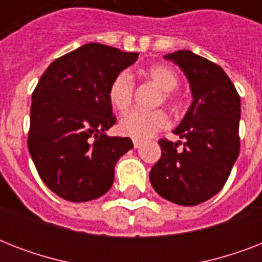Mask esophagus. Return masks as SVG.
<instances>
[{
    "label": "esophagus",
    "mask_w": 262,
    "mask_h": 262,
    "mask_svg": "<svg viewBox=\"0 0 262 262\" xmlns=\"http://www.w3.org/2000/svg\"><path fill=\"white\" fill-rule=\"evenodd\" d=\"M133 145H135V148H140L141 147V141H139V140H135V141H133Z\"/></svg>",
    "instance_id": "esophagus-1"
}]
</instances>
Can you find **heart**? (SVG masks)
I'll return each mask as SVG.
<instances>
[{"label":"heart","mask_w":262,"mask_h":262,"mask_svg":"<svg viewBox=\"0 0 262 262\" xmlns=\"http://www.w3.org/2000/svg\"><path fill=\"white\" fill-rule=\"evenodd\" d=\"M147 76L164 91V100H171L172 91L178 87V77L171 68L166 65H154L147 71ZM133 79L127 72H121L115 76L108 88V100L111 106L119 111L126 110L130 106L133 99ZM167 114L162 110L145 111V110H130L123 115L119 121L118 129L122 135L132 137L135 140H147L149 137L163 130L168 126Z\"/></svg>","instance_id":"1"}]
</instances>
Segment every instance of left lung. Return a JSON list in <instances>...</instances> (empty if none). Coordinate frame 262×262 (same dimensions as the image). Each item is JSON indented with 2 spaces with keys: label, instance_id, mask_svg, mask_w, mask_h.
Returning a JSON list of instances; mask_svg holds the SVG:
<instances>
[{
  "label": "left lung",
  "instance_id": "obj_1",
  "mask_svg": "<svg viewBox=\"0 0 262 262\" xmlns=\"http://www.w3.org/2000/svg\"><path fill=\"white\" fill-rule=\"evenodd\" d=\"M187 77L191 102L174 130L183 139L159 140L162 158L149 181L156 193L174 204L191 207L219 193L239 155L241 98L226 72L189 50L164 55Z\"/></svg>",
  "mask_w": 262,
  "mask_h": 262
}]
</instances>
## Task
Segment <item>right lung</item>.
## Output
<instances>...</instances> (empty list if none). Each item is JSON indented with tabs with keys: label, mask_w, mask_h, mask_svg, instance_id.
Instances as JSON below:
<instances>
[{
	"label": "right lung",
	"mask_w": 262,
	"mask_h": 262,
	"mask_svg": "<svg viewBox=\"0 0 262 262\" xmlns=\"http://www.w3.org/2000/svg\"><path fill=\"white\" fill-rule=\"evenodd\" d=\"M139 53L87 43L50 63L32 94L28 151L49 189L84 203L114 182L119 158L133 148L129 137L106 135L115 123L108 88Z\"/></svg>",
	"instance_id": "obj_1"
}]
</instances>
